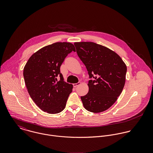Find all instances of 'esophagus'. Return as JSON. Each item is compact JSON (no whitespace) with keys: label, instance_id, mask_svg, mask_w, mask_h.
<instances>
[{"label":"esophagus","instance_id":"esophagus-1","mask_svg":"<svg viewBox=\"0 0 153 153\" xmlns=\"http://www.w3.org/2000/svg\"><path fill=\"white\" fill-rule=\"evenodd\" d=\"M80 84H81V82H78V83H76V84H74L73 86H74V87H76L77 86H78Z\"/></svg>","mask_w":153,"mask_h":153}]
</instances>
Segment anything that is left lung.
Wrapping results in <instances>:
<instances>
[{"label": "left lung", "mask_w": 153, "mask_h": 153, "mask_svg": "<svg viewBox=\"0 0 153 153\" xmlns=\"http://www.w3.org/2000/svg\"><path fill=\"white\" fill-rule=\"evenodd\" d=\"M76 52L87 69L89 91L81 97L88 111L98 113L110 108L117 100L126 82L127 66L109 48L92 42H75Z\"/></svg>", "instance_id": "1"}]
</instances>
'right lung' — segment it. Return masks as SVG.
Segmentation results:
<instances>
[{
    "label": "right lung",
    "mask_w": 153,
    "mask_h": 153,
    "mask_svg": "<svg viewBox=\"0 0 153 153\" xmlns=\"http://www.w3.org/2000/svg\"><path fill=\"white\" fill-rule=\"evenodd\" d=\"M74 45L56 42L34 53L23 68V77L28 93L40 108L49 114H57L65 108L73 85L64 81L60 67ZM59 75L60 81L56 77Z\"/></svg>",
    "instance_id": "1"
}]
</instances>
